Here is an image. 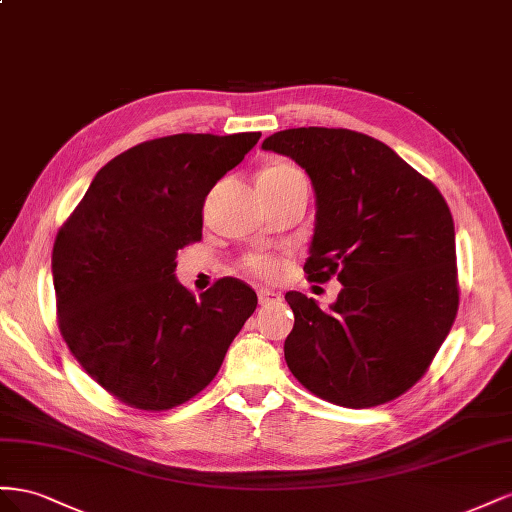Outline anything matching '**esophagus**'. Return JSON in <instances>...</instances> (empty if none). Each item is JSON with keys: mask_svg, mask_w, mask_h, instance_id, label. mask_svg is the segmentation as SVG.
<instances>
[{"mask_svg": "<svg viewBox=\"0 0 512 512\" xmlns=\"http://www.w3.org/2000/svg\"><path fill=\"white\" fill-rule=\"evenodd\" d=\"M259 304L266 306V304H272V302H279L281 300V294H276V291H270V289H259Z\"/></svg>", "mask_w": 512, "mask_h": 512, "instance_id": "34e87169", "label": "esophagus"}]
</instances>
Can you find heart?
I'll use <instances>...</instances> for the list:
<instances>
[{
    "label": "heart",
    "mask_w": 512,
    "mask_h": 512,
    "mask_svg": "<svg viewBox=\"0 0 512 512\" xmlns=\"http://www.w3.org/2000/svg\"><path fill=\"white\" fill-rule=\"evenodd\" d=\"M296 184H306L304 173L294 163H289V160H283V158L268 160L257 175V186L289 188ZM242 270L246 274L255 276V279L274 281L279 279L283 272V261L270 253H253L242 259Z\"/></svg>",
    "instance_id": "obj_1"
}]
</instances>
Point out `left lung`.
Listing matches in <instances>:
<instances>
[{
  "mask_svg": "<svg viewBox=\"0 0 512 512\" xmlns=\"http://www.w3.org/2000/svg\"><path fill=\"white\" fill-rule=\"evenodd\" d=\"M264 150L285 154L315 188L304 272L343 289L321 311L287 291L294 330L285 362L319 399L375 407L427 373L459 309L455 223L435 184L386 143L347 128H289Z\"/></svg>",
  "mask_w": 512,
  "mask_h": 512,
  "instance_id": "obj_1",
  "label": "left lung"
}]
</instances>
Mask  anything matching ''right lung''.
<instances>
[{"mask_svg":"<svg viewBox=\"0 0 512 512\" xmlns=\"http://www.w3.org/2000/svg\"><path fill=\"white\" fill-rule=\"evenodd\" d=\"M261 133L169 135L102 167L53 244L57 326L83 371L145 412L173 410L206 388L257 309L240 279L199 300L175 281V257L201 240L212 186Z\"/></svg>","mask_w":512,"mask_h":512,"instance_id":"obj_1","label":"right lung"}]
</instances>
